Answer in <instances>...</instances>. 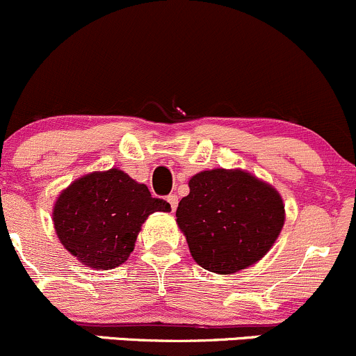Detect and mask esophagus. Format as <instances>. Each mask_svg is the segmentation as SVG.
Returning <instances> with one entry per match:
<instances>
[{
	"label": "esophagus",
	"mask_w": 356,
	"mask_h": 356,
	"mask_svg": "<svg viewBox=\"0 0 356 356\" xmlns=\"http://www.w3.org/2000/svg\"><path fill=\"white\" fill-rule=\"evenodd\" d=\"M166 200H168V204H170V207H171V210H177V207H178V197L175 193H171V195H168L166 197Z\"/></svg>",
	"instance_id": "1"
}]
</instances>
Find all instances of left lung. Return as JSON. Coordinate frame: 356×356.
Segmentation results:
<instances>
[{"label":"left lung","instance_id":"1","mask_svg":"<svg viewBox=\"0 0 356 356\" xmlns=\"http://www.w3.org/2000/svg\"><path fill=\"white\" fill-rule=\"evenodd\" d=\"M177 222L202 268L229 275L248 268L273 246L284 227L280 193L243 170H209L188 181Z\"/></svg>","mask_w":356,"mask_h":356}]
</instances>
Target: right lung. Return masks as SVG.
Listing matches in <instances>:
<instances>
[{"instance_id":"1","label":"right lung","mask_w":356,"mask_h":356,"mask_svg":"<svg viewBox=\"0 0 356 356\" xmlns=\"http://www.w3.org/2000/svg\"><path fill=\"white\" fill-rule=\"evenodd\" d=\"M170 210L146 185L112 168L72 181L56 200L52 220L63 246L83 265L112 270L127 261L144 220Z\"/></svg>"}]
</instances>
